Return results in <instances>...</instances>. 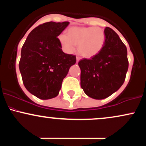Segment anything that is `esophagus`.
<instances>
[{
    "label": "esophagus",
    "instance_id": "34e87169",
    "mask_svg": "<svg viewBox=\"0 0 146 146\" xmlns=\"http://www.w3.org/2000/svg\"><path fill=\"white\" fill-rule=\"evenodd\" d=\"M80 57H78V56H77V57H76V62H78L80 61Z\"/></svg>",
    "mask_w": 146,
    "mask_h": 146
}]
</instances>
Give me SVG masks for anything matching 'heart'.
<instances>
[{
    "instance_id": "heart-1",
    "label": "heart",
    "mask_w": 146,
    "mask_h": 146,
    "mask_svg": "<svg viewBox=\"0 0 146 146\" xmlns=\"http://www.w3.org/2000/svg\"><path fill=\"white\" fill-rule=\"evenodd\" d=\"M58 40L66 53H73L78 44V51L83 56L92 58L103 48L105 33L99 27H71L68 30L67 35L60 34Z\"/></svg>"
}]
</instances>
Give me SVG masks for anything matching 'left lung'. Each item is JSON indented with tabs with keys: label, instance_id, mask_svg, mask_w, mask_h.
Returning <instances> with one entry per match:
<instances>
[{
	"label": "left lung",
	"instance_id": "left-lung-1",
	"mask_svg": "<svg viewBox=\"0 0 146 146\" xmlns=\"http://www.w3.org/2000/svg\"><path fill=\"white\" fill-rule=\"evenodd\" d=\"M104 33L101 51L91 59L84 58L78 62L82 88L95 100L108 98L119 90L128 68L126 46L111 28L106 27Z\"/></svg>",
	"mask_w": 146,
	"mask_h": 146
}]
</instances>
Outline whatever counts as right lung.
<instances>
[{
	"instance_id": "obj_1",
	"label": "right lung",
	"mask_w": 146,
	"mask_h": 146,
	"mask_svg": "<svg viewBox=\"0 0 146 146\" xmlns=\"http://www.w3.org/2000/svg\"><path fill=\"white\" fill-rule=\"evenodd\" d=\"M69 22H48L30 32L21 49L19 62L23 84L27 90L41 100L56 98L64 78L76 57L62 50L57 38Z\"/></svg>"
}]
</instances>
